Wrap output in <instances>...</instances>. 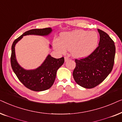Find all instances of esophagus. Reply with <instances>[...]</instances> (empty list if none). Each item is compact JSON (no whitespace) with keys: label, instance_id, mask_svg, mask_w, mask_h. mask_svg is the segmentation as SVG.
<instances>
[{"label":"esophagus","instance_id":"34e87169","mask_svg":"<svg viewBox=\"0 0 122 122\" xmlns=\"http://www.w3.org/2000/svg\"><path fill=\"white\" fill-rule=\"evenodd\" d=\"M69 59V58L68 57V56H65V57H64V60H65V61H68Z\"/></svg>","mask_w":122,"mask_h":122}]
</instances>
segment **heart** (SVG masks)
I'll return each mask as SVG.
<instances>
[{
  "label": "heart",
  "mask_w": 122,
  "mask_h": 122,
  "mask_svg": "<svg viewBox=\"0 0 122 122\" xmlns=\"http://www.w3.org/2000/svg\"><path fill=\"white\" fill-rule=\"evenodd\" d=\"M98 41V34L94 31L78 30L61 35V41H56L55 48L61 53L66 49L71 51V54L76 58H84L96 49Z\"/></svg>",
  "instance_id": "1"
}]
</instances>
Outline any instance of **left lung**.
<instances>
[{
  "instance_id": "left-lung-1",
  "label": "left lung",
  "mask_w": 122,
  "mask_h": 122,
  "mask_svg": "<svg viewBox=\"0 0 122 122\" xmlns=\"http://www.w3.org/2000/svg\"><path fill=\"white\" fill-rule=\"evenodd\" d=\"M100 40L96 49L86 57L75 59L73 72L74 81L88 89L96 87L102 82L112 71L114 63V42L106 32L98 29Z\"/></svg>"
}]
</instances>
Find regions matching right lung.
Returning <instances> with one entry per match:
<instances>
[{
	"instance_id": "add662e5",
	"label": "right lung",
	"mask_w": 122,
	"mask_h": 122,
	"mask_svg": "<svg viewBox=\"0 0 122 122\" xmlns=\"http://www.w3.org/2000/svg\"><path fill=\"white\" fill-rule=\"evenodd\" d=\"M51 28L29 30L16 38L11 46L10 63L13 71L19 81L25 87L31 91L40 92L49 89L54 82L57 70L64 62V58L62 56L59 59H56L48 55L39 68L34 70L26 71L21 68L16 61L15 46L23 36L30 34L46 36L51 33Z\"/></svg>"
}]
</instances>
